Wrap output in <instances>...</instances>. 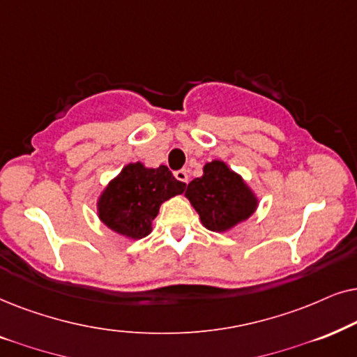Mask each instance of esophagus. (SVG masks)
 <instances>
[{"label":"esophagus","instance_id":"obj_1","mask_svg":"<svg viewBox=\"0 0 357 357\" xmlns=\"http://www.w3.org/2000/svg\"><path fill=\"white\" fill-rule=\"evenodd\" d=\"M174 178L181 183H189V174L186 169H178L174 171Z\"/></svg>","mask_w":357,"mask_h":357}]
</instances>
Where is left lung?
Returning <instances> with one entry per match:
<instances>
[{"mask_svg":"<svg viewBox=\"0 0 357 357\" xmlns=\"http://www.w3.org/2000/svg\"><path fill=\"white\" fill-rule=\"evenodd\" d=\"M201 223L207 230L225 234L243 223L256 212L259 197L243 176L222 160L204 165L201 178L188 184L186 194Z\"/></svg>","mask_w":357,"mask_h":357,"instance_id":"1","label":"left lung"}]
</instances>
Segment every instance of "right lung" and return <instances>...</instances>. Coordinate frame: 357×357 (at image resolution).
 <instances>
[{
    "label": "right lung",
    "mask_w": 357,
    "mask_h": 357,
    "mask_svg": "<svg viewBox=\"0 0 357 357\" xmlns=\"http://www.w3.org/2000/svg\"><path fill=\"white\" fill-rule=\"evenodd\" d=\"M186 183L178 181L168 166L149 168L129 163L107 183L96 201L99 222L127 240H140L153 230L161 204L179 196Z\"/></svg>",
    "instance_id": "right-lung-1"
}]
</instances>
